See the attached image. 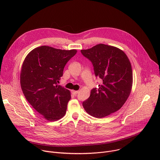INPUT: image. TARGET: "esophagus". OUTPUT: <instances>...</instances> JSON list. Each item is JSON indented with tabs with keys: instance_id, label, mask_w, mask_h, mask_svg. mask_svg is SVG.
Returning <instances> with one entry per match:
<instances>
[{
	"instance_id": "1",
	"label": "esophagus",
	"mask_w": 160,
	"mask_h": 160,
	"mask_svg": "<svg viewBox=\"0 0 160 160\" xmlns=\"http://www.w3.org/2000/svg\"><path fill=\"white\" fill-rule=\"evenodd\" d=\"M78 90H72V93L73 95H75V96H76V95L78 94Z\"/></svg>"
}]
</instances>
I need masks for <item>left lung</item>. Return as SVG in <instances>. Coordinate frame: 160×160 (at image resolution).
I'll list each match as a JSON object with an SVG mask.
<instances>
[{"mask_svg":"<svg viewBox=\"0 0 160 160\" xmlns=\"http://www.w3.org/2000/svg\"><path fill=\"white\" fill-rule=\"evenodd\" d=\"M92 62L95 75L102 83L91 90L90 97L83 102L85 111L96 118H104L120 109L130 94L133 73L126 54L118 48L99 43L81 50Z\"/></svg>","mask_w":160,"mask_h":160,"instance_id":"left-lung-1","label":"left lung"}]
</instances>
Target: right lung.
Instances as JSON below:
<instances>
[{
  "label": "right lung",
  "mask_w": 160,
  "mask_h": 160,
  "mask_svg": "<svg viewBox=\"0 0 160 160\" xmlns=\"http://www.w3.org/2000/svg\"><path fill=\"white\" fill-rule=\"evenodd\" d=\"M77 51L42 45L30 51L22 62L20 84L33 108L47 120L62 118L71 99L70 91L58 85L64 68Z\"/></svg>",
  "instance_id": "right-lung-1"
}]
</instances>
